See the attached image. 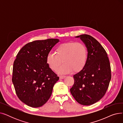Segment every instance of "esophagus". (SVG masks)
Listing matches in <instances>:
<instances>
[{
  "mask_svg": "<svg viewBox=\"0 0 123 123\" xmlns=\"http://www.w3.org/2000/svg\"><path fill=\"white\" fill-rule=\"evenodd\" d=\"M66 77V76H64V75H60V79H64L65 77Z\"/></svg>",
  "mask_w": 123,
  "mask_h": 123,
  "instance_id": "esophagus-1",
  "label": "esophagus"
}]
</instances>
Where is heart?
I'll list each match as a JSON object with an SVG mask.
<instances>
[{
  "label": "heart",
  "instance_id": "1",
  "mask_svg": "<svg viewBox=\"0 0 123 123\" xmlns=\"http://www.w3.org/2000/svg\"><path fill=\"white\" fill-rule=\"evenodd\" d=\"M88 50L86 45L81 42L63 43L56 48L55 53L49 52L46 62L49 68L55 71L63 63L57 72L60 74L80 72L86 65Z\"/></svg>",
  "mask_w": 123,
  "mask_h": 123
}]
</instances>
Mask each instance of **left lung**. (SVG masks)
Returning a JSON list of instances; mask_svg holds the SVG:
<instances>
[{
	"instance_id": "obj_1",
	"label": "left lung",
	"mask_w": 123,
	"mask_h": 123,
	"mask_svg": "<svg viewBox=\"0 0 123 123\" xmlns=\"http://www.w3.org/2000/svg\"><path fill=\"white\" fill-rule=\"evenodd\" d=\"M80 37L88 50L86 65L73 76L74 84L70 92L76 101L83 105H90L101 99L106 93L111 79L110 64L106 51L92 36Z\"/></svg>"
}]
</instances>
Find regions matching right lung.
Here are the masks:
<instances>
[{"mask_svg":"<svg viewBox=\"0 0 123 123\" xmlns=\"http://www.w3.org/2000/svg\"><path fill=\"white\" fill-rule=\"evenodd\" d=\"M59 40L51 38L29 42L16 56L12 81L18 98L30 107L45 104L59 79L46 62L47 54Z\"/></svg>","mask_w":123,"mask_h":123,"instance_id":"add662e5","label":"right lung"}]
</instances>
